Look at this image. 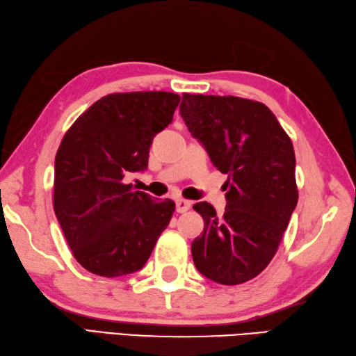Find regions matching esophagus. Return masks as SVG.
<instances>
[{"label":"esophagus","mask_w":356,"mask_h":356,"mask_svg":"<svg viewBox=\"0 0 356 356\" xmlns=\"http://www.w3.org/2000/svg\"><path fill=\"white\" fill-rule=\"evenodd\" d=\"M192 207V202L187 201V200H177V211L178 213H184L188 209Z\"/></svg>","instance_id":"34e87169"}]
</instances>
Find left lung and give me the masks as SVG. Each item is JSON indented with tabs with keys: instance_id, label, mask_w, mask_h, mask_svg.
<instances>
[{
	"instance_id": "1",
	"label": "left lung",
	"mask_w": 356,
	"mask_h": 356,
	"mask_svg": "<svg viewBox=\"0 0 356 356\" xmlns=\"http://www.w3.org/2000/svg\"><path fill=\"white\" fill-rule=\"evenodd\" d=\"M179 113L228 175L224 216L209 202L193 205L204 219L192 243L195 266L220 285H239L271 262L297 205L294 146L260 102L184 92Z\"/></svg>"
}]
</instances>
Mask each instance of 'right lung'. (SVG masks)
<instances>
[{
  "mask_svg": "<svg viewBox=\"0 0 356 356\" xmlns=\"http://www.w3.org/2000/svg\"><path fill=\"white\" fill-rule=\"evenodd\" d=\"M179 96L114 92L71 124L54 160L53 207L73 256L102 277L145 266L175 202L131 191L123 178L147 168L149 147L168 126Z\"/></svg>",
  "mask_w": 356,
  "mask_h": 356,
  "instance_id": "obj_1",
  "label": "right lung"
}]
</instances>
